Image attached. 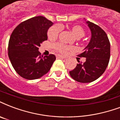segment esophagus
<instances>
[{"mask_svg":"<svg viewBox=\"0 0 120 120\" xmlns=\"http://www.w3.org/2000/svg\"><path fill=\"white\" fill-rule=\"evenodd\" d=\"M56 58H58V59H65V58L61 55H57L56 56Z\"/></svg>","mask_w":120,"mask_h":120,"instance_id":"obj_1","label":"esophagus"}]
</instances>
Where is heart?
Returning a JSON list of instances; mask_svg holds the SVG:
<instances>
[{
	"instance_id": "b5f03b06",
	"label": "heart",
	"mask_w": 120,
	"mask_h": 120,
	"mask_svg": "<svg viewBox=\"0 0 120 120\" xmlns=\"http://www.w3.org/2000/svg\"><path fill=\"white\" fill-rule=\"evenodd\" d=\"M70 30L74 35L76 38H82L85 35V30L82 26L78 25H72L70 27ZM61 31V26L58 25H54L49 28L48 32V37L49 39L54 40L58 38V36ZM53 48L56 51L60 53H65L69 50H71L73 48L72 46L66 45V44H62V43H56L53 45Z\"/></svg>"
}]
</instances>
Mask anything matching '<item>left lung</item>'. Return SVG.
Instances as JSON below:
<instances>
[{"instance_id":"8db88e82","label":"left lung","mask_w":120,"mask_h":120,"mask_svg":"<svg viewBox=\"0 0 120 120\" xmlns=\"http://www.w3.org/2000/svg\"><path fill=\"white\" fill-rule=\"evenodd\" d=\"M91 31V39L79 57L86 58L83 64L78 62L75 69L69 74L75 81L90 82L96 80L107 68L110 58V42L107 34L98 25L86 22Z\"/></svg>"}]
</instances>
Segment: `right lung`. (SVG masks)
Masks as SVG:
<instances>
[{
    "label": "right lung",
    "mask_w": 120,
    "mask_h": 120,
    "mask_svg": "<svg viewBox=\"0 0 120 120\" xmlns=\"http://www.w3.org/2000/svg\"><path fill=\"white\" fill-rule=\"evenodd\" d=\"M53 24L45 17L35 16L21 23L11 34L8 56L13 68L22 78L36 79L51 69L55 56H43L39 47L48 39V30Z\"/></svg>",
    "instance_id": "add662e5"
}]
</instances>
